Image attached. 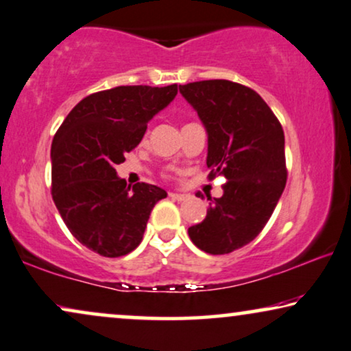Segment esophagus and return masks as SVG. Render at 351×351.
I'll return each instance as SVG.
<instances>
[{
	"label": "esophagus",
	"mask_w": 351,
	"mask_h": 351,
	"mask_svg": "<svg viewBox=\"0 0 351 351\" xmlns=\"http://www.w3.org/2000/svg\"><path fill=\"white\" fill-rule=\"evenodd\" d=\"M170 197H171V199H175V200H180V202H181V200H188V199L191 197V195H189V194H178V193H170Z\"/></svg>",
	"instance_id": "1"
}]
</instances>
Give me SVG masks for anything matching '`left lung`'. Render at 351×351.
Segmentation results:
<instances>
[{
	"label": "left lung",
	"mask_w": 351,
	"mask_h": 351,
	"mask_svg": "<svg viewBox=\"0 0 351 351\" xmlns=\"http://www.w3.org/2000/svg\"><path fill=\"white\" fill-rule=\"evenodd\" d=\"M180 91L207 128L208 180L226 178L189 237L210 255L231 254L260 234L286 186L282 127L258 93L241 83L204 80Z\"/></svg>",
	"instance_id": "obj_1"
}]
</instances>
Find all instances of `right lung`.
<instances>
[{
    "label": "right lung",
    "instance_id": "right-lung-1",
    "mask_svg": "<svg viewBox=\"0 0 351 351\" xmlns=\"http://www.w3.org/2000/svg\"><path fill=\"white\" fill-rule=\"evenodd\" d=\"M178 85L117 86L93 93L65 117L51 146V195L65 226L80 244L117 258L141 244L158 200L154 184L133 189L117 176L141 143L147 121L175 99Z\"/></svg>",
    "mask_w": 351,
    "mask_h": 351
}]
</instances>
